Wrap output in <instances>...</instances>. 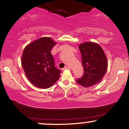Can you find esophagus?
Listing matches in <instances>:
<instances>
[{
    "instance_id": "1",
    "label": "esophagus",
    "mask_w": 129,
    "mask_h": 129,
    "mask_svg": "<svg viewBox=\"0 0 129 129\" xmlns=\"http://www.w3.org/2000/svg\"><path fill=\"white\" fill-rule=\"evenodd\" d=\"M71 69V68L69 67V66H65L64 68L63 69V70H70Z\"/></svg>"
}]
</instances>
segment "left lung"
Returning a JSON list of instances; mask_svg holds the SVG:
<instances>
[{"mask_svg":"<svg viewBox=\"0 0 129 129\" xmlns=\"http://www.w3.org/2000/svg\"><path fill=\"white\" fill-rule=\"evenodd\" d=\"M84 75L76 82L84 87H90L99 83L107 70V59L99 44L86 42L79 46Z\"/></svg>","mask_w":129,"mask_h":129,"instance_id":"left-lung-1","label":"left lung"}]
</instances>
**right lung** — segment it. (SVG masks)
Masks as SVG:
<instances>
[{
    "label": "right lung",
    "mask_w": 129,
    "mask_h": 129,
    "mask_svg": "<svg viewBox=\"0 0 129 129\" xmlns=\"http://www.w3.org/2000/svg\"><path fill=\"white\" fill-rule=\"evenodd\" d=\"M56 43L43 37L28 44L24 49L21 64L28 80L36 87L46 89L55 83L61 71L55 67L51 53Z\"/></svg>",
    "instance_id": "right-lung-1"
}]
</instances>
